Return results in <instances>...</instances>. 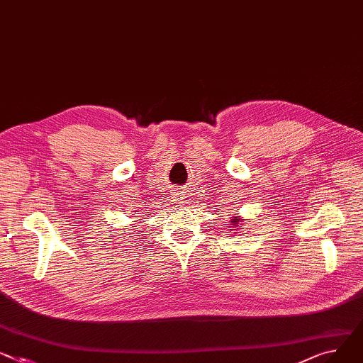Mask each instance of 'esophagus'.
Returning a JSON list of instances; mask_svg holds the SVG:
<instances>
[{"mask_svg": "<svg viewBox=\"0 0 363 363\" xmlns=\"http://www.w3.org/2000/svg\"><path fill=\"white\" fill-rule=\"evenodd\" d=\"M181 200H182V197H181Z\"/></svg>", "mask_w": 363, "mask_h": 363, "instance_id": "esophagus-1", "label": "esophagus"}]
</instances>
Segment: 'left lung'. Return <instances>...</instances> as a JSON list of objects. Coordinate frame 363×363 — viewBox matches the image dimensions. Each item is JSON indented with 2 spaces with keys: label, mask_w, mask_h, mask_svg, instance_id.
I'll list each match as a JSON object with an SVG mask.
<instances>
[{
  "label": "left lung",
  "mask_w": 363,
  "mask_h": 363,
  "mask_svg": "<svg viewBox=\"0 0 363 363\" xmlns=\"http://www.w3.org/2000/svg\"><path fill=\"white\" fill-rule=\"evenodd\" d=\"M239 222H240V219H236V217H233V219H232V225H235V226H239Z\"/></svg>",
  "instance_id": "left-lung-1"
}]
</instances>
